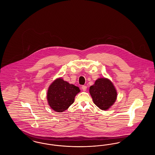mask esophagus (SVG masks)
I'll return each mask as SVG.
<instances>
[{"instance_id": "1", "label": "esophagus", "mask_w": 155, "mask_h": 155, "mask_svg": "<svg viewBox=\"0 0 155 155\" xmlns=\"http://www.w3.org/2000/svg\"><path fill=\"white\" fill-rule=\"evenodd\" d=\"M87 86H85V85L82 86V89L84 91H85L87 90Z\"/></svg>"}]
</instances>
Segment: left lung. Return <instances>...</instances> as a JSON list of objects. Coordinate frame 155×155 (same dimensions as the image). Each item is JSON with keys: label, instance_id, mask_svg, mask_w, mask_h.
I'll list each match as a JSON object with an SVG mask.
<instances>
[{"label": "left lung", "instance_id": "8db88e82", "mask_svg": "<svg viewBox=\"0 0 155 155\" xmlns=\"http://www.w3.org/2000/svg\"><path fill=\"white\" fill-rule=\"evenodd\" d=\"M89 93L94 103L102 110H107L116 101L117 94L114 85L109 79L101 78L90 87Z\"/></svg>", "mask_w": 155, "mask_h": 155}]
</instances>
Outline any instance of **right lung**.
<instances>
[{
	"label": "right lung",
	"instance_id": "add662e5",
	"mask_svg": "<svg viewBox=\"0 0 155 155\" xmlns=\"http://www.w3.org/2000/svg\"><path fill=\"white\" fill-rule=\"evenodd\" d=\"M80 92L78 87L64 81L62 78H57L48 90V104L53 110L63 112L74 103L75 96Z\"/></svg>",
	"mask_w": 155,
	"mask_h": 155
}]
</instances>
